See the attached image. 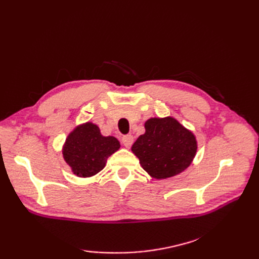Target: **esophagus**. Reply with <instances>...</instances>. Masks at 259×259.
I'll list each match as a JSON object with an SVG mask.
<instances>
[{
	"instance_id": "obj_1",
	"label": "esophagus",
	"mask_w": 259,
	"mask_h": 259,
	"mask_svg": "<svg viewBox=\"0 0 259 259\" xmlns=\"http://www.w3.org/2000/svg\"><path fill=\"white\" fill-rule=\"evenodd\" d=\"M133 143H134V138L132 135H125L122 137V144L126 148H131Z\"/></svg>"
}]
</instances>
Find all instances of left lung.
Instances as JSON below:
<instances>
[{
	"label": "left lung",
	"mask_w": 259,
	"mask_h": 259,
	"mask_svg": "<svg viewBox=\"0 0 259 259\" xmlns=\"http://www.w3.org/2000/svg\"><path fill=\"white\" fill-rule=\"evenodd\" d=\"M145 128L146 133L137 138L132 151L149 175L165 179L190 165L198 148L190 131L170 116L149 119Z\"/></svg>",
	"instance_id": "obj_1"
}]
</instances>
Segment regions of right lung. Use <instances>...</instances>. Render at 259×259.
<instances>
[{"mask_svg": "<svg viewBox=\"0 0 259 259\" xmlns=\"http://www.w3.org/2000/svg\"><path fill=\"white\" fill-rule=\"evenodd\" d=\"M119 148L115 137L103 136L97 125L88 122L70 133L62 154L73 174L91 177L105 167L107 159Z\"/></svg>", "mask_w": 259, "mask_h": 259, "instance_id": "obj_1", "label": "right lung"}]
</instances>
